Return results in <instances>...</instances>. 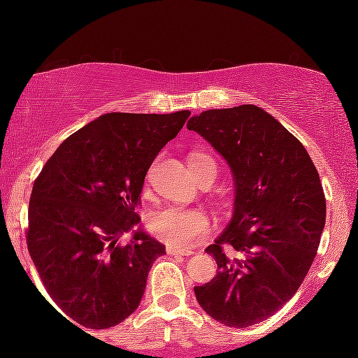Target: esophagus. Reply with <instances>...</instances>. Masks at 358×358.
I'll return each instance as SVG.
<instances>
[{
  "mask_svg": "<svg viewBox=\"0 0 358 358\" xmlns=\"http://www.w3.org/2000/svg\"><path fill=\"white\" fill-rule=\"evenodd\" d=\"M166 252L168 254H173V256H192L193 250L178 249V248H175V245H166Z\"/></svg>",
  "mask_w": 358,
  "mask_h": 358,
  "instance_id": "obj_1",
  "label": "esophagus"
}]
</instances>
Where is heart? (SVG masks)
I'll list each match as a JSON object with an SVG mask.
<instances>
[{
    "label": "heart",
    "mask_w": 358,
    "mask_h": 358,
    "mask_svg": "<svg viewBox=\"0 0 358 358\" xmlns=\"http://www.w3.org/2000/svg\"><path fill=\"white\" fill-rule=\"evenodd\" d=\"M208 165H213V159L208 155L199 151H193L190 155L192 170L199 171ZM148 229L159 241L185 249L196 244L210 231V220L200 208H183L171 205L151 213L148 217Z\"/></svg>",
    "instance_id": "1"
}]
</instances>
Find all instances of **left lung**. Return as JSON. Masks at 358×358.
<instances>
[{"instance_id":"obj_1","label":"left lung","mask_w":358,"mask_h":358,"mask_svg":"<svg viewBox=\"0 0 358 358\" xmlns=\"http://www.w3.org/2000/svg\"><path fill=\"white\" fill-rule=\"evenodd\" d=\"M187 127L224 156L236 185L227 229L208 245L219 273L195 286L222 324L245 328L289 301L320 245L327 203L320 175L281 122L252 104L203 110Z\"/></svg>"}]
</instances>
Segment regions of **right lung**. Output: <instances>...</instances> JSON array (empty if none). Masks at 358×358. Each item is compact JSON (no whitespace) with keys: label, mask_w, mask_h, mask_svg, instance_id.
<instances>
[{"label":"right lung","mask_w":358,"mask_h":358,"mask_svg":"<svg viewBox=\"0 0 358 358\" xmlns=\"http://www.w3.org/2000/svg\"><path fill=\"white\" fill-rule=\"evenodd\" d=\"M188 116L102 114L65 139L35 180L28 252L72 324L110 328L139 306L165 245L141 229L119 241L141 220L134 210L148 170Z\"/></svg>","instance_id":"obj_1"}]
</instances>
